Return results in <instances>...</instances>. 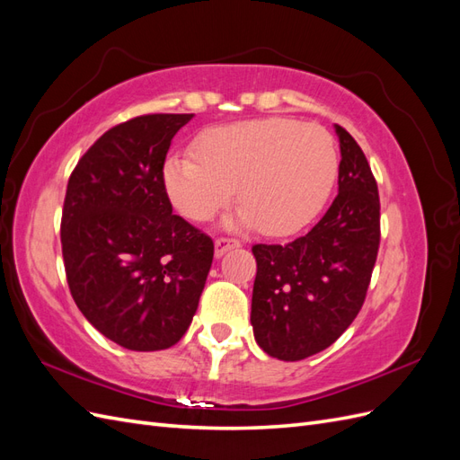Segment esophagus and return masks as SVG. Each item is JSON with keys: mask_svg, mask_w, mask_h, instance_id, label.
Here are the masks:
<instances>
[{"mask_svg": "<svg viewBox=\"0 0 460 460\" xmlns=\"http://www.w3.org/2000/svg\"><path fill=\"white\" fill-rule=\"evenodd\" d=\"M240 245H242V242L235 238H217L215 240V255L222 257L226 252H230V249H238Z\"/></svg>", "mask_w": 460, "mask_h": 460, "instance_id": "34e87169", "label": "esophagus"}]
</instances>
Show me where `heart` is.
I'll return each mask as SVG.
<instances>
[{"instance_id": "heart-1", "label": "heart", "mask_w": 460, "mask_h": 460, "mask_svg": "<svg viewBox=\"0 0 460 460\" xmlns=\"http://www.w3.org/2000/svg\"><path fill=\"white\" fill-rule=\"evenodd\" d=\"M195 155L164 161L166 196L186 218L203 222L235 188L240 220L262 234H289L323 208L338 176V149L318 124L259 119L207 132Z\"/></svg>"}]
</instances>
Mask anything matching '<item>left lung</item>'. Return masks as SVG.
<instances>
[{
    "label": "left lung",
    "mask_w": 460,
    "mask_h": 460,
    "mask_svg": "<svg viewBox=\"0 0 460 460\" xmlns=\"http://www.w3.org/2000/svg\"><path fill=\"white\" fill-rule=\"evenodd\" d=\"M340 191L309 234L255 243L252 324L264 353L301 360L336 341L363 307L380 247V196L363 149L336 124Z\"/></svg>",
    "instance_id": "obj_1"
}]
</instances>
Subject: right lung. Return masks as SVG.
<instances>
[{
	"label": "right lung",
	"mask_w": 460,
	"mask_h": 460,
	"mask_svg": "<svg viewBox=\"0 0 460 460\" xmlns=\"http://www.w3.org/2000/svg\"><path fill=\"white\" fill-rule=\"evenodd\" d=\"M193 115H142L109 128L68 178L61 245L80 313L132 351L184 336L198 311L215 245L172 215L163 166Z\"/></svg>",
	"instance_id": "obj_1"
}]
</instances>
